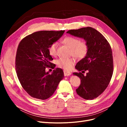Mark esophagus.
I'll list each match as a JSON object with an SVG mask.
<instances>
[{
  "instance_id": "esophagus-1",
  "label": "esophagus",
  "mask_w": 127,
  "mask_h": 127,
  "mask_svg": "<svg viewBox=\"0 0 127 127\" xmlns=\"http://www.w3.org/2000/svg\"><path fill=\"white\" fill-rule=\"evenodd\" d=\"M64 74L65 76H70L71 74V72H70L69 71H67L66 70L64 71Z\"/></svg>"
}]
</instances>
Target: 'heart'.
Masks as SVG:
<instances>
[{
    "mask_svg": "<svg viewBox=\"0 0 127 127\" xmlns=\"http://www.w3.org/2000/svg\"><path fill=\"white\" fill-rule=\"evenodd\" d=\"M63 43L71 49V55L74 57L82 59L87 55L89 46L85 41H80L77 37L67 36L64 38L62 41ZM58 43L57 42L52 43L48 47L49 54L55 57L57 55ZM75 63L74 59L60 58L56 61V64L59 67L66 70H69L72 67Z\"/></svg>",
    "mask_w": 127,
    "mask_h": 127,
    "instance_id": "b5f03b06",
    "label": "heart"
}]
</instances>
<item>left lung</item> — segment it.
<instances>
[{"label": "left lung", "instance_id": "1", "mask_svg": "<svg viewBox=\"0 0 127 127\" xmlns=\"http://www.w3.org/2000/svg\"><path fill=\"white\" fill-rule=\"evenodd\" d=\"M66 33L84 39L89 46L87 55L75 66L82 72L73 73L81 79V84L76 90L77 94L86 100L96 98L108 87L113 75L111 46L101 33L90 27L70 30ZM86 70L88 73L84 76L82 73Z\"/></svg>", "mask_w": 127, "mask_h": 127}]
</instances>
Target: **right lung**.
I'll list each match as a JSON object with an SVG mask.
<instances>
[{"label":"right lung","mask_w":127,"mask_h":127,"mask_svg":"<svg viewBox=\"0 0 127 127\" xmlns=\"http://www.w3.org/2000/svg\"><path fill=\"white\" fill-rule=\"evenodd\" d=\"M64 30L39 31L24 38L19 43L16 56L15 68L19 81L31 97L45 100L56 91L64 78L62 69L56 68L51 74L46 67L53 66L48 47L61 37Z\"/></svg>","instance_id":"right-lung-1"}]
</instances>
